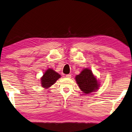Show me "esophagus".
<instances>
[{
  "label": "esophagus",
  "instance_id": "34e87169",
  "mask_svg": "<svg viewBox=\"0 0 132 132\" xmlns=\"http://www.w3.org/2000/svg\"><path fill=\"white\" fill-rule=\"evenodd\" d=\"M65 76L67 77V78H71V74H67L65 75Z\"/></svg>",
  "mask_w": 132,
  "mask_h": 132
}]
</instances>
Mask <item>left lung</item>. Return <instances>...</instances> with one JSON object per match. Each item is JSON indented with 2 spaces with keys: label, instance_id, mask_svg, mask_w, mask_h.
Wrapping results in <instances>:
<instances>
[{
  "label": "left lung",
  "instance_id": "obj_1",
  "mask_svg": "<svg viewBox=\"0 0 132 132\" xmlns=\"http://www.w3.org/2000/svg\"><path fill=\"white\" fill-rule=\"evenodd\" d=\"M75 80L80 89L87 94L96 91L100 85L92 71L88 68H84L80 74L76 75Z\"/></svg>",
  "mask_w": 132,
  "mask_h": 132
}]
</instances>
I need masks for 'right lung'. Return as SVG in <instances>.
Masks as SVG:
<instances>
[{"label":"right lung","mask_w":132,"mask_h":132,"mask_svg":"<svg viewBox=\"0 0 132 132\" xmlns=\"http://www.w3.org/2000/svg\"><path fill=\"white\" fill-rule=\"evenodd\" d=\"M60 75L52 69L49 68L43 75V76L41 78V85L44 88H49L55 83V82L60 78Z\"/></svg>","instance_id":"right-lung-1"}]
</instances>
